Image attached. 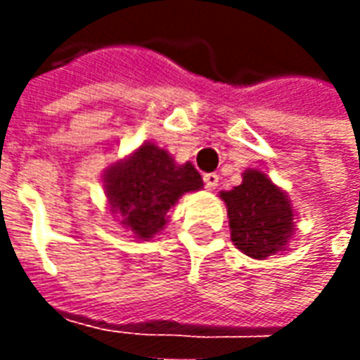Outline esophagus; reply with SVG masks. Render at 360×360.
<instances>
[{"label": "esophagus", "mask_w": 360, "mask_h": 360, "mask_svg": "<svg viewBox=\"0 0 360 360\" xmlns=\"http://www.w3.org/2000/svg\"><path fill=\"white\" fill-rule=\"evenodd\" d=\"M218 173H206V175H204V185H206V188H210V191L218 187Z\"/></svg>", "instance_id": "esophagus-1"}]
</instances>
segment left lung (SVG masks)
I'll return each mask as SVG.
<instances>
[{
	"label": "left lung",
	"instance_id": "8db88e82",
	"mask_svg": "<svg viewBox=\"0 0 360 360\" xmlns=\"http://www.w3.org/2000/svg\"><path fill=\"white\" fill-rule=\"evenodd\" d=\"M219 196L227 206L231 241L241 252L264 260L285 250L295 231L293 204L264 172L245 169L241 185Z\"/></svg>",
	"mask_w": 360,
	"mask_h": 360
}]
</instances>
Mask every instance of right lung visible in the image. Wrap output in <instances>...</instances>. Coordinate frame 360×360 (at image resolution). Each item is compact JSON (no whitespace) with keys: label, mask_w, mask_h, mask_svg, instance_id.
I'll use <instances>...</instances> for the list:
<instances>
[{"label":"right lung","mask_w":360,"mask_h":360,"mask_svg":"<svg viewBox=\"0 0 360 360\" xmlns=\"http://www.w3.org/2000/svg\"><path fill=\"white\" fill-rule=\"evenodd\" d=\"M195 165L177 164L167 150L144 142L133 154L103 172L111 214L139 241H150L165 227L167 212L185 193L202 188Z\"/></svg>","instance_id":"add662e5"}]
</instances>
